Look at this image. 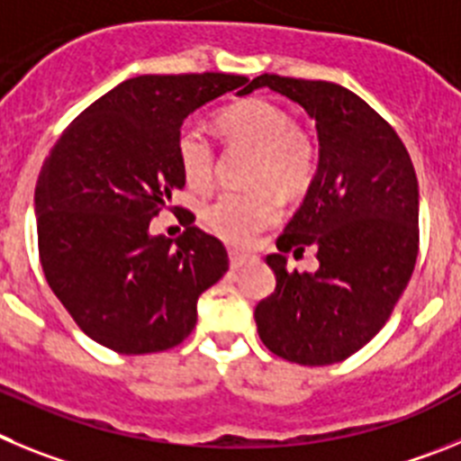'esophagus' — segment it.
I'll return each instance as SVG.
<instances>
[{
	"mask_svg": "<svg viewBox=\"0 0 461 461\" xmlns=\"http://www.w3.org/2000/svg\"><path fill=\"white\" fill-rule=\"evenodd\" d=\"M248 261V255H243V252L239 250H230V267L231 268H240L243 264Z\"/></svg>",
	"mask_w": 461,
	"mask_h": 461,
	"instance_id": "1",
	"label": "esophagus"
}]
</instances>
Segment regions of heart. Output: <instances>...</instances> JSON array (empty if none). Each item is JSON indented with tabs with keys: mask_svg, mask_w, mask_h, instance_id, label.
Listing matches in <instances>:
<instances>
[{
	"mask_svg": "<svg viewBox=\"0 0 461 461\" xmlns=\"http://www.w3.org/2000/svg\"><path fill=\"white\" fill-rule=\"evenodd\" d=\"M218 126L227 142L255 149L250 169V193H221L202 204L204 225L227 243L240 246L255 231L277 221V200H296L308 193L317 176L319 149L308 131L294 123L287 107L271 98L255 96L234 103L218 114ZM176 158L184 179L193 188H204L213 179L215 149L197 122L181 126L176 135Z\"/></svg>",
	"mask_w": 461,
	"mask_h": 461,
	"instance_id": "heart-1",
	"label": "heart"
}]
</instances>
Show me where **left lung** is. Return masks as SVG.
<instances>
[{"label": "left lung", "instance_id": "8db88e82", "mask_svg": "<svg viewBox=\"0 0 461 461\" xmlns=\"http://www.w3.org/2000/svg\"><path fill=\"white\" fill-rule=\"evenodd\" d=\"M277 91L317 122L319 167L277 236L276 292L255 308L267 349L298 365H330L370 342L411 280L418 179L393 126L354 91L264 73L248 89ZM318 248L314 274L286 271V252Z\"/></svg>", "mask_w": 461, "mask_h": 461}]
</instances>
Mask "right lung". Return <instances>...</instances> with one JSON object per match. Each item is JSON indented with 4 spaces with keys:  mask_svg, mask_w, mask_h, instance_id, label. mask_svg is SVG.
<instances>
[{
    "mask_svg": "<svg viewBox=\"0 0 461 461\" xmlns=\"http://www.w3.org/2000/svg\"><path fill=\"white\" fill-rule=\"evenodd\" d=\"M248 86L227 73L131 77L50 151L36 184L41 267L73 321L107 349L138 356L181 344L197 323V298L230 268L225 246L194 227L188 209L176 243L149 234V222L185 185L176 158L184 119Z\"/></svg>",
    "mask_w": 461,
    "mask_h": 461,
    "instance_id": "1",
    "label": "right lung"
}]
</instances>
